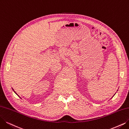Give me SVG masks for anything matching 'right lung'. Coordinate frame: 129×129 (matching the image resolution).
<instances>
[{"label":"right lung","instance_id":"right-lung-1","mask_svg":"<svg viewBox=\"0 0 129 129\" xmlns=\"http://www.w3.org/2000/svg\"><path fill=\"white\" fill-rule=\"evenodd\" d=\"M12 89H13V88H12ZM13 91H14V92H15V93H16V95H17V93H16V92H15V91H14V89H13Z\"/></svg>","mask_w":129,"mask_h":129}]
</instances>
